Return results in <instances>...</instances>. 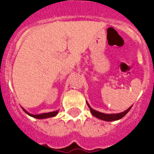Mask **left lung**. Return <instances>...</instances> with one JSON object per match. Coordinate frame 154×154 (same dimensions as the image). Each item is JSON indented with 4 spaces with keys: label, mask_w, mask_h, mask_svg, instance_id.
<instances>
[{
    "label": "left lung",
    "mask_w": 154,
    "mask_h": 154,
    "mask_svg": "<svg viewBox=\"0 0 154 154\" xmlns=\"http://www.w3.org/2000/svg\"><path fill=\"white\" fill-rule=\"evenodd\" d=\"M88 104V103H87ZM88 106L90 109V111H91L92 114L94 115V117H97L99 119L103 120V121H106V122H112V121H117V120H119L121 118L124 117L126 115V113L129 112L131 107H129L127 110H125V112H120V113H116V114H106V113H102V112H100L98 111H96V110L93 109L88 104Z\"/></svg>",
    "instance_id": "1"
}]
</instances>
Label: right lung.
<instances>
[{
  "label": "right lung",
  "mask_w": 154,
  "mask_h": 154,
  "mask_svg": "<svg viewBox=\"0 0 154 154\" xmlns=\"http://www.w3.org/2000/svg\"><path fill=\"white\" fill-rule=\"evenodd\" d=\"M26 113L28 115H29L31 117H35V118H37V119H44V118H48V117H54L57 114L58 111H54V112H45V113H42V114H38V115H34V114H31V113H29V112L26 111V110L24 109Z\"/></svg>",
  "instance_id": "1"
}]
</instances>
